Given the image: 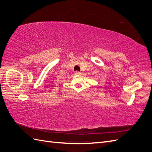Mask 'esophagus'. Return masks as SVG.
Here are the masks:
<instances>
[{
  "instance_id": "34e87169",
  "label": "esophagus",
  "mask_w": 152,
  "mask_h": 152,
  "mask_svg": "<svg viewBox=\"0 0 152 152\" xmlns=\"http://www.w3.org/2000/svg\"><path fill=\"white\" fill-rule=\"evenodd\" d=\"M82 74V73L81 72H79L78 71H76L75 72V75H80Z\"/></svg>"
}]
</instances>
